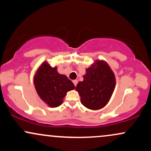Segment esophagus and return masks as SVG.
<instances>
[{"label": "esophagus", "instance_id": "34e87169", "mask_svg": "<svg viewBox=\"0 0 151 151\" xmlns=\"http://www.w3.org/2000/svg\"><path fill=\"white\" fill-rule=\"evenodd\" d=\"M73 81V83H74V86H77V83H78V81L77 80V79H74V80H73L72 81Z\"/></svg>", "mask_w": 151, "mask_h": 151}]
</instances>
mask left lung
Instances as JSON below:
<instances>
[{"instance_id":"1","label":"left lung","mask_w":151,"mask_h":151,"mask_svg":"<svg viewBox=\"0 0 151 151\" xmlns=\"http://www.w3.org/2000/svg\"><path fill=\"white\" fill-rule=\"evenodd\" d=\"M84 80L76 86L81 103L91 110H99L109 103L116 86L114 72L104 60H96L86 69Z\"/></svg>"}]
</instances>
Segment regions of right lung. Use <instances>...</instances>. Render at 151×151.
<instances>
[{
	"instance_id": "1",
	"label": "right lung",
	"mask_w": 151,
	"mask_h": 151,
	"mask_svg": "<svg viewBox=\"0 0 151 151\" xmlns=\"http://www.w3.org/2000/svg\"><path fill=\"white\" fill-rule=\"evenodd\" d=\"M33 82L38 96L52 108L61 105L67 93L75 88L67 76L58 73V67H51L47 61L36 70Z\"/></svg>"
}]
</instances>
